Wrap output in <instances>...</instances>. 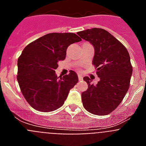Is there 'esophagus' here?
<instances>
[{
	"label": "esophagus",
	"mask_w": 146,
	"mask_h": 146,
	"mask_svg": "<svg viewBox=\"0 0 146 146\" xmlns=\"http://www.w3.org/2000/svg\"><path fill=\"white\" fill-rule=\"evenodd\" d=\"M78 79H79L80 81H82V76L81 74H78Z\"/></svg>",
	"instance_id": "esophagus-1"
}]
</instances>
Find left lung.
I'll use <instances>...</instances> for the list:
<instances>
[{
  "instance_id": "left-lung-1",
  "label": "left lung",
  "mask_w": 146,
  "mask_h": 146,
  "mask_svg": "<svg viewBox=\"0 0 146 146\" xmlns=\"http://www.w3.org/2000/svg\"><path fill=\"white\" fill-rule=\"evenodd\" d=\"M77 34L94 46L92 64L96 66L100 79L94 85L88 77H83L88 88L82 93V104L93 114L106 115L116 109L129 88L132 74L129 54L118 39L104 29L94 28Z\"/></svg>"
}]
</instances>
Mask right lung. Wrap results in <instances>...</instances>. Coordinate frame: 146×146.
<instances>
[{
    "label": "right lung",
    "instance_id": "add662e5",
    "mask_svg": "<svg viewBox=\"0 0 146 146\" xmlns=\"http://www.w3.org/2000/svg\"><path fill=\"white\" fill-rule=\"evenodd\" d=\"M82 41L73 33L46 34L26 46L17 60V81L22 94L35 110L51 112L64 104L69 91L78 82V76L57 77L58 60L66 58V49Z\"/></svg>",
    "mask_w": 146,
    "mask_h": 146
}]
</instances>
